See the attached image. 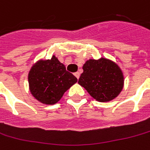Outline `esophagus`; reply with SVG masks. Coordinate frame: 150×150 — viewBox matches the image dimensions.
<instances>
[{
    "label": "esophagus",
    "instance_id": "1",
    "mask_svg": "<svg viewBox=\"0 0 150 150\" xmlns=\"http://www.w3.org/2000/svg\"><path fill=\"white\" fill-rule=\"evenodd\" d=\"M74 75H75V77H76L78 79H79V77H80V73L78 72V71H77V72H75V73H74Z\"/></svg>",
    "mask_w": 150,
    "mask_h": 150
}]
</instances>
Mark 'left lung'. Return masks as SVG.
<instances>
[{"label": "left lung", "instance_id": "8db88e82", "mask_svg": "<svg viewBox=\"0 0 150 150\" xmlns=\"http://www.w3.org/2000/svg\"><path fill=\"white\" fill-rule=\"evenodd\" d=\"M79 83L100 102L112 100L122 90L124 77L121 68L105 58L89 59L84 63Z\"/></svg>", "mask_w": 150, "mask_h": 150}]
</instances>
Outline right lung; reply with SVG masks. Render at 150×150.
<instances>
[{
    "mask_svg": "<svg viewBox=\"0 0 150 150\" xmlns=\"http://www.w3.org/2000/svg\"><path fill=\"white\" fill-rule=\"evenodd\" d=\"M78 82L77 78L66 70L56 56L40 60L28 72L29 89L34 98L45 105H54L64 93Z\"/></svg>",
    "mask_w": 150,
    "mask_h": 150,
    "instance_id": "right-lung-1",
    "label": "right lung"
}]
</instances>
